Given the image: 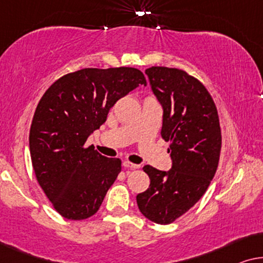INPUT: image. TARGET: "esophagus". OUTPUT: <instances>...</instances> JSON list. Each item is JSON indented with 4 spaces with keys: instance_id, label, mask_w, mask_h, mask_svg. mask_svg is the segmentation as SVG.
<instances>
[{
    "instance_id": "34e87169",
    "label": "esophagus",
    "mask_w": 263,
    "mask_h": 263,
    "mask_svg": "<svg viewBox=\"0 0 263 263\" xmlns=\"http://www.w3.org/2000/svg\"><path fill=\"white\" fill-rule=\"evenodd\" d=\"M123 165H124L125 168H127V169H137V168H139L138 164L131 163V162H128V161H124L123 162Z\"/></svg>"
}]
</instances>
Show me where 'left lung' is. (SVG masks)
<instances>
[{
    "mask_svg": "<svg viewBox=\"0 0 263 263\" xmlns=\"http://www.w3.org/2000/svg\"><path fill=\"white\" fill-rule=\"evenodd\" d=\"M145 73L163 107L161 136L170 142L173 165L169 172L144 165L150 186L137 195V204L144 217L165 225L186 213L209 188L219 162L221 132L217 107L200 81L165 66H151Z\"/></svg>",
    "mask_w": 263,
    "mask_h": 263,
    "instance_id": "left-lung-1",
    "label": "left lung"
}]
</instances>
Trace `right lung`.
Returning <instances> with one entry per match:
<instances>
[{
	"label": "right lung",
	"instance_id": "right-lung-1",
	"mask_svg": "<svg viewBox=\"0 0 263 263\" xmlns=\"http://www.w3.org/2000/svg\"><path fill=\"white\" fill-rule=\"evenodd\" d=\"M139 84L146 86V80L138 69L86 68L62 76L40 99L29 130L32 165L44 193L66 219L98 212L121 172L119 158L84 144L114 103Z\"/></svg>",
	"mask_w": 263,
	"mask_h": 263
}]
</instances>
